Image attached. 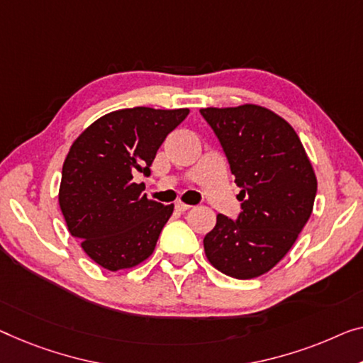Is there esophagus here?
I'll use <instances>...</instances> for the list:
<instances>
[{"label":"esophagus","mask_w":363,"mask_h":363,"mask_svg":"<svg viewBox=\"0 0 363 363\" xmlns=\"http://www.w3.org/2000/svg\"><path fill=\"white\" fill-rule=\"evenodd\" d=\"M189 208H191V205L182 203V202H177V203H176V210H177V212H187Z\"/></svg>","instance_id":"obj_1"}]
</instances>
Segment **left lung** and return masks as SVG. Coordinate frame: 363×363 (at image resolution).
I'll return each mask as SVG.
<instances>
[{"label":"left lung","instance_id":"8db88e82","mask_svg":"<svg viewBox=\"0 0 363 363\" xmlns=\"http://www.w3.org/2000/svg\"><path fill=\"white\" fill-rule=\"evenodd\" d=\"M200 113L241 187L240 215L216 216L203 238L205 254L230 277H259L290 251L310 218L315 171L295 130L266 107H208Z\"/></svg>","mask_w":363,"mask_h":363}]
</instances>
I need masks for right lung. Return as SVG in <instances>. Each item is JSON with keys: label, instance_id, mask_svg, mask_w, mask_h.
Returning <instances> with one entry per match:
<instances>
[{"label": "right lung", "instance_id": "obj_1", "mask_svg": "<svg viewBox=\"0 0 363 363\" xmlns=\"http://www.w3.org/2000/svg\"><path fill=\"white\" fill-rule=\"evenodd\" d=\"M187 116L189 109L116 111L69 148L58 202L69 235L101 267L128 269L153 252L174 205L148 200L133 174L150 176L156 151Z\"/></svg>", "mask_w": 363, "mask_h": 363}]
</instances>
